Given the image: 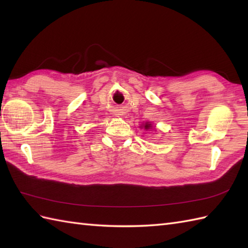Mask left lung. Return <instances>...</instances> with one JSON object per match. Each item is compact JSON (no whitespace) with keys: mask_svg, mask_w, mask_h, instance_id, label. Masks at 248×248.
<instances>
[{"mask_svg":"<svg viewBox=\"0 0 248 248\" xmlns=\"http://www.w3.org/2000/svg\"><path fill=\"white\" fill-rule=\"evenodd\" d=\"M140 128L141 129H145L146 131H152V130H154L155 129V125L154 124H152L151 123H149V121H146V123L145 124H141V125H140ZM156 131V130H155Z\"/></svg>","mask_w":248,"mask_h":248,"instance_id":"left-lung-1","label":"left lung"}]
</instances>
